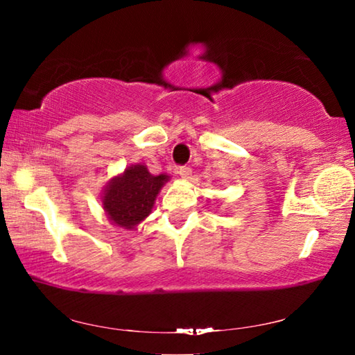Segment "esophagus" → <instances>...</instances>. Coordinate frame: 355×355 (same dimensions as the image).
Returning a JSON list of instances; mask_svg holds the SVG:
<instances>
[{"mask_svg": "<svg viewBox=\"0 0 355 355\" xmlns=\"http://www.w3.org/2000/svg\"><path fill=\"white\" fill-rule=\"evenodd\" d=\"M177 172L180 173V177H182V178H189V175H191L192 169H191L189 166H182V167H180V169H178Z\"/></svg>", "mask_w": 355, "mask_h": 355, "instance_id": "1", "label": "esophagus"}]
</instances>
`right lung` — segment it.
Returning a JSON list of instances; mask_svg holds the SVG:
<instances>
[{
  "mask_svg": "<svg viewBox=\"0 0 355 355\" xmlns=\"http://www.w3.org/2000/svg\"><path fill=\"white\" fill-rule=\"evenodd\" d=\"M169 182V175H152L144 164H135L110 180L105 186L101 203L112 224L133 230L152 213L156 196Z\"/></svg>",
  "mask_w": 355,
  "mask_h": 355,
  "instance_id": "1",
  "label": "right lung"
}]
</instances>
